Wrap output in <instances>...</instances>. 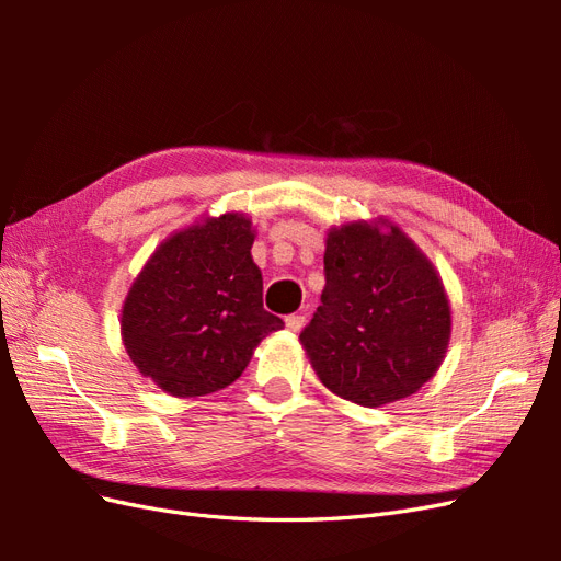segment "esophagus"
<instances>
[{
	"label": "esophagus",
	"instance_id": "obj_1",
	"mask_svg": "<svg viewBox=\"0 0 561 561\" xmlns=\"http://www.w3.org/2000/svg\"><path fill=\"white\" fill-rule=\"evenodd\" d=\"M304 322H307V318H304L301 313H293V316L285 318V325L290 332H299L304 328Z\"/></svg>",
	"mask_w": 561,
	"mask_h": 561
}]
</instances>
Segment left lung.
Returning <instances> with one entry per match:
<instances>
[{"label": "left lung", "mask_w": 561, "mask_h": 561, "mask_svg": "<svg viewBox=\"0 0 561 561\" xmlns=\"http://www.w3.org/2000/svg\"><path fill=\"white\" fill-rule=\"evenodd\" d=\"M325 290L299 334L334 396L381 407L435 377L451 336L449 297L433 262L386 217L332 227Z\"/></svg>", "instance_id": "left-lung-1"}]
</instances>
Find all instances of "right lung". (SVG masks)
<instances>
[{
  "mask_svg": "<svg viewBox=\"0 0 561 561\" xmlns=\"http://www.w3.org/2000/svg\"><path fill=\"white\" fill-rule=\"evenodd\" d=\"M252 219L201 217L151 252L122 307V339L142 377L168 396L196 398L243 375L283 320L262 307Z\"/></svg>",
  "mask_w": 561,
  "mask_h": 561,
  "instance_id": "add662e5",
  "label": "right lung"
}]
</instances>
